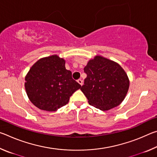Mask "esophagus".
Returning <instances> with one entry per match:
<instances>
[{
  "mask_svg": "<svg viewBox=\"0 0 157 157\" xmlns=\"http://www.w3.org/2000/svg\"><path fill=\"white\" fill-rule=\"evenodd\" d=\"M78 83L81 85V86H82V85H83V80H82V79H79L78 80Z\"/></svg>",
  "mask_w": 157,
  "mask_h": 157,
  "instance_id": "obj_1",
  "label": "esophagus"
}]
</instances>
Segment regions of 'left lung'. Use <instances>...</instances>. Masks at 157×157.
Here are the masks:
<instances>
[{"label": "left lung", "mask_w": 157, "mask_h": 157, "mask_svg": "<svg viewBox=\"0 0 157 157\" xmlns=\"http://www.w3.org/2000/svg\"><path fill=\"white\" fill-rule=\"evenodd\" d=\"M84 71L86 78L80 89L90 105L107 111L123 102L128 91L129 82L120 65L96 56L89 61Z\"/></svg>", "instance_id": "1"}]
</instances>
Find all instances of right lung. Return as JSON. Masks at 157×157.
Here are the masks:
<instances>
[{
	"mask_svg": "<svg viewBox=\"0 0 157 157\" xmlns=\"http://www.w3.org/2000/svg\"><path fill=\"white\" fill-rule=\"evenodd\" d=\"M25 91L34 105L42 110L55 111L65 106L81 85L65 68V61L57 55L39 59L25 77Z\"/></svg>",
	"mask_w": 157,
	"mask_h": 157,
	"instance_id": "right-lung-1",
	"label": "right lung"
}]
</instances>
